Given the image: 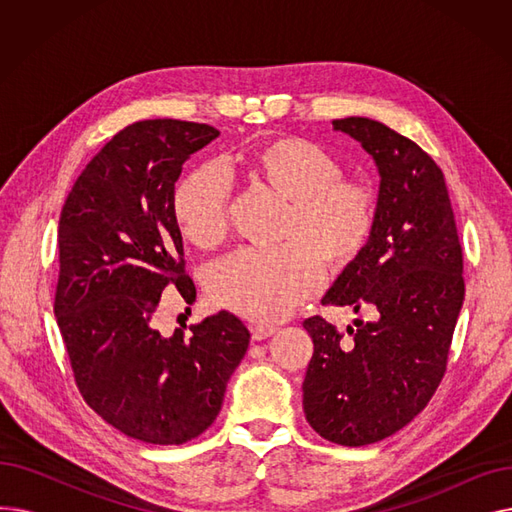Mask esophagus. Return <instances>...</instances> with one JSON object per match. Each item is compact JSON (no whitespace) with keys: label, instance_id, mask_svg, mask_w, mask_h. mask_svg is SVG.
Instances as JSON below:
<instances>
[{"label":"esophagus","instance_id":"34e87169","mask_svg":"<svg viewBox=\"0 0 512 512\" xmlns=\"http://www.w3.org/2000/svg\"><path fill=\"white\" fill-rule=\"evenodd\" d=\"M251 328V336L253 340H265L276 334V328L274 326H249Z\"/></svg>","mask_w":512,"mask_h":512}]
</instances>
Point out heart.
<instances>
[{
	"instance_id": "heart-1",
	"label": "heart",
	"mask_w": 512,
	"mask_h": 512,
	"mask_svg": "<svg viewBox=\"0 0 512 512\" xmlns=\"http://www.w3.org/2000/svg\"><path fill=\"white\" fill-rule=\"evenodd\" d=\"M242 176L284 199L274 249H240L215 263L207 292L215 305L263 324L286 317L319 286L321 267L338 274L355 265L378 224V193L342 178V164L301 137H278L238 155ZM228 184L211 168L188 174L174 193V220L199 249L228 234Z\"/></svg>"
}]
</instances>
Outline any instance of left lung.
<instances>
[{
    "label": "left lung",
    "mask_w": 512,
    "mask_h": 512,
    "mask_svg": "<svg viewBox=\"0 0 512 512\" xmlns=\"http://www.w3.org/2000/svg\"><path fill=\"white\" fill-rule=\"evenodd\" d=\"M332 124L373 157L380 193L369 247L321 303L365 311L369 321L355 319L346 342L324 317L303 321L313 338L303 409L321 438L365 446L413 421L444 378L465 299L463 249L432 157L382 122Z\"/></svg>",
    "instance_id": "left-lung-1"
}]
</instances>
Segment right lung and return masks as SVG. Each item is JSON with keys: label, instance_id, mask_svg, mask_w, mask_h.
I'll return each mask as SVG.
<instances>
[{"label": "right lung", "instance_id": "1", "mask_svg": "<svg viewBox=\"0 0 512 512\" xmlns=\"http://www.w3.org/2000/svg\"><path fill=\"white\" fill-rule=\"evenodd\" d=\"M218 137L209 124L134 122L89 161L60 215L53 313L76 386L99 417L147 444L201 436L249 348L247 326L230 311L205 317L188 336L153 326L166 288L195 301L174 184L184 161Z\"/></svg>", "mask_w": 512, "mask_h": 512}]
</instances>
